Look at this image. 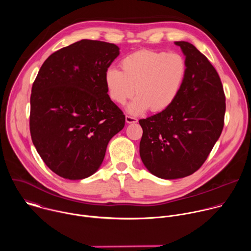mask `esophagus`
I'll return each mask as SVG.
<instances>
[{
    "label": "esophagus",
    "mask_w": 251,
    "mask_h": 251,
    "mask_svg": "<svg viewBox=\"0 0 251 251\" xmlns=\"http://www.w3.org/2000/svg\"><path fill=\"white\" fill-rule=\"evenodd\" d=\"M125 119H126V122L129 123V124H130V123H137V121H138L137 118L132 117V116H129V115H126Z\"/></svg>",
    "instance_id": "34e87169"
}]
</instances>
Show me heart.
I'll return each instance as SVG.
<instances>
[{"label": "heart", "instance_id": "1", "mask_svg": "<svg viewBox=\"0 0 251 251\" xmlns=\"http://www.w3.org/2000/svg\"><path fill=\"white\" fill-rule=\"evenodd\" d=\"M122 71L109 67L105 73V84L109 97L124 105L136 92L128 106L132 114L167 109L180 94L186 80L188 65L177 52L139 50L124 57Z\"/></svg>", "mask_w": 251, "mask_h": 251}]
</instances>
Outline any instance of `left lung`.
Segmentation results:
<instances>
[{"mask_svg":"<svg viewBox=\"0 0 251 251\" xmlns=\"http://www.w3.org/2000/svg\"><path fill=\"white\" fill-rule=\"evenodd\" d=\"M175 44L188 65L182 90L167 109L139 120L142 162L166 180L190 176L202 166L222 134L226 113V95L216 68L192 44Z\"/></svg>","mask_w":251,"mask_h":251,"instance_id":"obj_1","label":"left lung"}]
</instances>
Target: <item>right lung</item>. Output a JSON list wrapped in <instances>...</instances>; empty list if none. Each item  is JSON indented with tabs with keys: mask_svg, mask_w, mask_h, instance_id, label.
<instances>
[{
	"mask_svg": "<svg viewBox=\"0 0 251 251\" xmlns=\"http://www.w3.org/2000/svg\"><path fill=\"white\" fill-rule=\"evenodd\" d=\"M114 44L81 40L50 54L33 81L29 131L45 164L68 180L93 175L125 115L110 99L105 73Z\"/></svg>",
	"mask_w": 251,
	"mask_h": 251,
	"instance_id": "1",
	"label": "right lung"
}]
</instances>
